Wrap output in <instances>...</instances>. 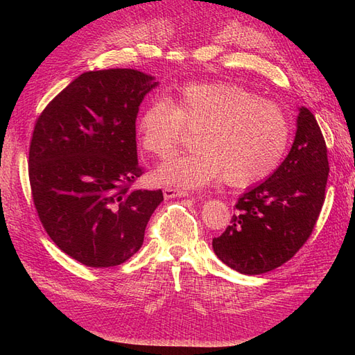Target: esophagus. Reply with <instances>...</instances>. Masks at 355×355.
Here are the masks:
<instances>
[{"mask_svg":"<svg viewBox=\"0 0 355 355\" xmlns=\"http://www.w3.org/2000/svg\"><path fill=\"white\" fill-rule=\"evenodd\" d=\"M164 197L166 198H176V197H188L189 191L187 189H180V188H173V187H166L163 189Z\"/></svg>","mask_w":355,"mask_h":355,"instance_id":"esophagus-1","label":"esophagus"}]
</instances>
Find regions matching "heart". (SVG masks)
<instances>
[{"mask_svg":"<svg viewBox=\"0 0 355 355\" xmlns=\"http://www.w3.org/2000/svg\"><path fill=\"white\" fill-rule=\"evenodd\" d=\"M145 151L167 155L197 130V149L171 155L155 178L166 185L198 188L218 180L244 188L270 176L286 153L290 121L274 102L231 83H192L176 99L157 98L139 118Z\"/></svg>","mask_w":355,"mask_h":355,"instance_id":"1","label":"heart"}]
</instances>
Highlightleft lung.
I'll use <instances>...</instances> for the list:
<instances>
[{
    "instance_id": "1",
    "label": "left lung",
    "mask_w": 355,
    "mask_h": 355,
    "mask_svg": "<svg viewBox=\"0 0 355 355\" xmlns=\"http://www.w3.org/2000/svg\"><path fill=\"white\" fill-rule=\"evenodd\" d=\"M327 146L314 114L300 108L288 155L235 204L231 225L213 250L232 270L257 275L282 266L313 232L326 198Z\"/></svg>"
}]
</instances>
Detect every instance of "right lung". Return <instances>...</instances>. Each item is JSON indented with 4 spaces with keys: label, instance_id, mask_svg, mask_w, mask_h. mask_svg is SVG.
<instances>
[{
    "label": "right lung",
    "instance_id": "obj_1",
    "mask_svg": "<svg viewBox=\"0 0 355 355\" xmlns=\"http://www.w3.org/2000/svg\"><path fill=\"white\" fill-rule=\"evenodd\" d=\"M158 83L136 69L81 73L37 118L29 184L38 218L59 249L83 265L110 268L141 249L163 191L133 189L136 116Z\"/></svg>",
    "mask_w": 355,
    "mask_h": 355
}]
</instances>
